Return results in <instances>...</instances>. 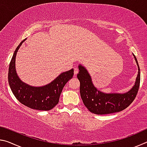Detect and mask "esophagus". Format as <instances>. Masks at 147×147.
<instances>
[{
	"instance_id": "34e87169",
	"label": "esophagus",
	"mask_w": 147,
	"mask_h": 147,
	"mask_svg": "<svg viewBox=\"0 0 147 147\" xmlns=\"http://www.w3.org/2000/svg\"><path fill=\"white\" fill-rule=\"evenodd\" d=\"M78 71H79L78 69H77V68H74V75H76V74H78Z\"/></svg>"
}]
</instances>
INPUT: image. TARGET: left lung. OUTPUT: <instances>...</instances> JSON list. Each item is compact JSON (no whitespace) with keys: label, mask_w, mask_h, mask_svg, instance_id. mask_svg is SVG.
<instances>
[{"label":"left lung","mask_w":147,"mask_h":147,"mask_svg":"<svg viewBox=\"0 0 147 147\" xmlns=\"http://www.w3.org/2000/svg\"><path fill=\"white\" fill-rule=\"evenodd\" d=\"M134 58L138 66V75L135 85L128 93L124 94H106L98 91L92 83L88 71L80 65L77 78L80 86V92L84 104L89 111L97 115H106L124 110L132 103L138 94L140 85V69L137 58Z\"/></svg>","instance_id":"8db88e82"}]
</instances>
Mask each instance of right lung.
Instances as JSON below:
<instances>
[{
    "instance_id": "add662e5",
    "label": "right lung",
    "mask_w": 147,
    "mask_h": 147,
    "mask_svg": "<svg viewBox=\"0 0 147 147\" xmlns=\"http://www.w3.org/2000/svg\"><path fill=\"white\" fill-rule=\"evenodd\" d=\"M21 42L14 52L8 71V83L14 96L20 102L30 108L40 111H49L59 102L63 87L73 78V69L59 75L51 83L43 87H32L23 83L17 76L16 71V57Z\"/></svg>"
}]
</instances>
